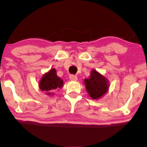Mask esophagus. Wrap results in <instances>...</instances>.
Masks as SVG:
<instances>
[{"label":"esophagus","mask_w":147,"mask_h":147,"mask_svg":"<svg viewBox=\"0 0 147 147\" xmlns=\"http://www.w3.org/2000/svg\"><path fill=\"white\" fill-rule=\"evenodd\" d=\"M69 79L71 80H77V76L75 75H70L69 76Z\"/></svg>","instance_id":"34e87169"}]
</instances>
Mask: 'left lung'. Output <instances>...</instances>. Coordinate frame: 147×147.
Returning a JSON list of instances; mask_svg holds the SVG:
<instances>
[{
	"mask_svg": "<svg viewBox=\"0 0 147 147\" xmlns=\"http://www.w3.org/2000/svg\"><path fill=\"white\" fill-rule=\"evenodd\" d=\"M86 90L90 97L97 99L104 96L109 90V80L96 70L92 69L89 78L84 80Z\"/></svg>",
	"mask_w": 147,
	"mask_h": 147,
	"instance_id": "obj_1",
	"label": "left lung"
}]
</instances>
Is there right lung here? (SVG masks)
<instances>
[{"label": "right lung", "instance_id": "obj_1", "mask_svg": "<svg viewBox=\"0 0 147 147\" xmlns=\"http://www.w3.org/2000/svg\"><path fill=\"white\" fill-rule=\"evenodd\" d=\"M63 83V80L57 75V71L52 69L42 76L39 82V88L48 95H51L53 92L62 88Z\"/></svg>", "mask_w": 147, "mask_h": 147}]
</instances>
